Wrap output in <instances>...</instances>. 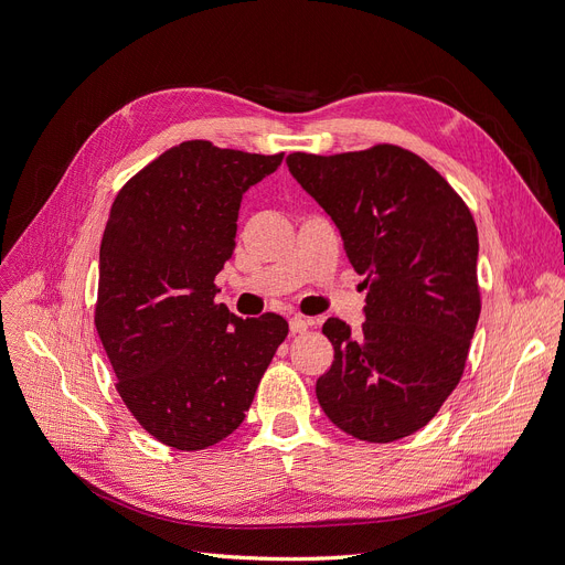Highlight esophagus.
I'll list each match as a JSON object with an SVG mask.
<instances>
[{
  "label": "esophagus",
  "mask_w": 565,
  "mask_h": 565,
  "mask_svg": "<svg viewBox=\"0 0 565 565\" xmlns=\"http://www.w3.org/2000/svg\"><path fill=\"white\" fill-rule=\"evenodd\" d=\"M310 324H312V319L297 315V317H291V319H289V331H291L294 335H297V333L308 331V329H310Z\"/></svg>",
  "instance_id": "34e87169"
}]
</instances>
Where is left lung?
Returning a JSON list of instances; mask_svg holds the SVG:
<instances>
[{
  "label": "left lung",
  "instance_id": "8db88e82",
  "mask_svg": "<svg viewBox=\"0 0 565 565\" xmlns=\"http://www.w3.org/2000/svg\"><path fill=\"white\" fill-rule=\"evenodd\" d=\"M287 168L324 209L354 271L365 321L327 319L335 356L317 380L342 433L388 444L433 420L458 386L480 315L478 230L448 181L407 149L289 153Z\"/></svg>",
  "mask_w": 565,
  "mask_h": 565
}]
</instances>
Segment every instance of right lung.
Masks as SVG:
<instances>
[{
    "instance_id": "obj_1",
    "label": "right lung",
    "mask_w": 565,
    "mask_h": 565,
    "mask_svg": "<svg viewBox=\"0 0 565 565\" xmlns=\"http://www.w3.org/2000/svg\"><path fill=\"white\" fill-rule=\"evenodd\" d=\"M282 156L181 142L110 209L94 321L121 399L160 444L202 450L230 437L287 338L280 315L241 319L213 285L234 253L244 193Z\"/></svg>"
}]
</instances>
